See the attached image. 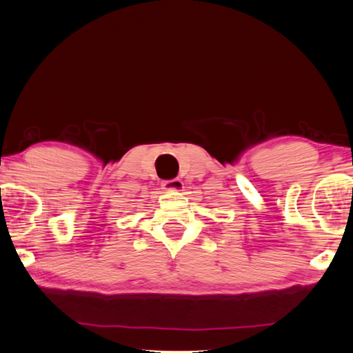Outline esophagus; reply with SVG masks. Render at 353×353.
Returning <instances> with one entry per match:
<instances>
[{"label":"esophagus","instance_id":"1","mask_svg":"<svg viewBox=\"0 0 353 353\" xmlns=\"http://www.w3.org/2000/svg\"><path fill=\"white\" fill-rule=\"evenodd\" d=\"M185 185L181 181V179H172V181H167V182H162V190L163 191H168V192H181L183 191Z\"/></svg>","mask_w":353,"mask_h":353}]
</instances>
